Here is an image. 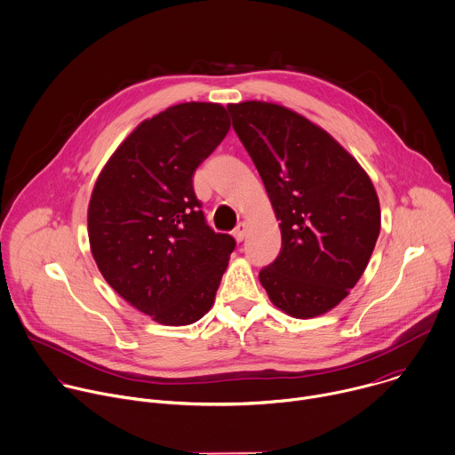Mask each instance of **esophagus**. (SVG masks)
<instances>
[{
	"label": "esophagus",
	"mask_w": 455,
	"mask_h": 455,
	"mask_svg": "<svg viewBox=\"0 0 455 455\" xmlns=\"http://www.w3.org/2000/svg\"><path fill=\"white\" fill-rule=\"evenodd\" d=\"M246 232H248V225H246L244 221H241V223H237V227L234 228V232H232V234H234L235 241H239V243H241V241L246 237Z\"/></svg>",
	"instance_id": "34e87169"
}]
</instances>
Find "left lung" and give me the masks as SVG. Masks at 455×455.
<instances>
[{
    "instance_id": "1",
    "label": "left lung",
    "mask_w": 455,
    "mask_h": 455,
    "mask_svg": "<svg viewBox=\"0 0 455 455\" xmlns=\"http://www.w3.org/2000/svg\"><path fill=\"white\" fill-rule=\"evenodd\" d=\"M276 220L282 248L259 278L273 304L315 318L350 292L380 232L375 188L323 128L285 107L243 101L227 107Z\"/></svg>"
}]
</instances>
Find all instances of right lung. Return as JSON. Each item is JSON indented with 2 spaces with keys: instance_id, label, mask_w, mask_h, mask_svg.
<instances>
[{
  "instance_id": "add662e5",
  "label": "right lung",
  "mask_w": 455,
  "mask_h": 455,
  "mask_svg": "<svg viewBox=\"0 0 455 455\" xmlns=\"http://www.w3.org/2000/svg\"><path fill=\"white\" fill-rule=\"evenodd\" d=\"M230 130L218 103H180L142 121L114 151L92 189V257L130 306L163 325L209 313L235 239L216 234L193 175Z\"/></svg>"
}]
</instances>
